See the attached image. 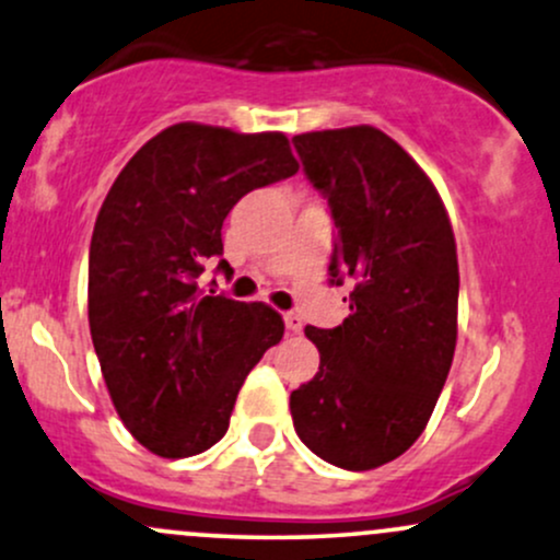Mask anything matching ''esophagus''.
Instances as JSON below:
<instances>
[{"label":"esophagus","instance_id":"1","mask_svg":"<svg viewBox=\"0 0 560 560\" xmlns=\"http://www.w3.org/2000/svg\"><path fill=\"white\" fill-rule=\"evenodd\" d=\"M284 324H287V331L289 334H300L302 331V318L298 316V313H284Z\"/></svg>","mask_w":560,"mask_h":560}]
</instances>
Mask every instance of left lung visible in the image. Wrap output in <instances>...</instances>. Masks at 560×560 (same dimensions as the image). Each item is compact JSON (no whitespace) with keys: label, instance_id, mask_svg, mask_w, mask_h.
<instances>
[{"label":"left lung","instance_id":"1","mask_svg":"<svg viewBox=\"0 0 560 560\" xmlns=\"http://www.w3.org/2000/svg\"><path fill=\"white\" fill-rule=\"evenodd\" d=\"M292 144L337 229L329 281H352L350 316L305 329L320 365L289 397L294 432L326 464L369 471L419 440L445 387L458 337L453 226L427 173L378 128Z\"/></svg>","mask_w":560,"mask_h":560}]
</instances>
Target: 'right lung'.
I'll list each match as a JSON object with an SVG mask.
<instances>
[{"instance_id": "1", "label": "right lung", "mask_w": 560, "mask_h": 560, "mask_svg": "<svg viewBox=\"0 0 560 560\" xmlns=\"http://www.w3.org/2000/svg\"><path fill=\"white\" fill-rule=\"evenodd\" d=\"M298 168L284 133L176 124L128 160L102 202L89 329L120 421L160 458L213 447L244 378L284 337L273 307L205 294L199 273L223 255L229 210Z\"/></svg>"}]
</instances>
